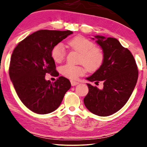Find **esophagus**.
<instances>
[{
	"label": "esophagus",
	"mask_w": 147,
	"mask_h": 147,
	"mask_svg": "<svg viewBox=\"0 0 147 147\" xmlns=\"http://www.w3.org/2000/svg\"><path fill=\"white\" fill-rule=\"evenodd\" d=\"M80 83L78 82H76V81H74V80H71V84L72 86H75L76 85H78V84H79Z\"/></svg>",
	"instance_id": "34e87169"
}]
</instances>
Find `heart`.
Segmentation results:
<instances>
[{"label":"heart","instance_id":"heart-1","mask_svg":"<svg viewBox=\"0 0 147 147\" xmlns=\"http://www.w3.org/2000/svg\"><path fill=\"white\" fill-rule=\"evenodd\" d=\"M67 45L72 50L80 54L79 62L86 69L94 71L99 69L104 62V55L102 50L95 47V44L87 38L77 36L68 41ZM65 56V50L61 43L57 44L51 49V57L56 63L63 61ZM62 75L70 79H76L85 73V67L81 65L66 64L61 67Z\"/></svg>","mask_w":147,"mask_h":147}]
</instances>
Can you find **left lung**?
I'll use <instances>...</instances> for the list:
<instances>
[{
  "instance_id": "obj_1",
  "label": "left lung",
  "mask_w": 147,
  "mask_h": 147,
  "mask_svg": "<svg viewBox=\"0 0 147 147\" xmlns=\"http://www.w3.org/2000/svg\"><path fill=\"white\" fill-rule=\"evenodd\" d=\"M91 39L102 48L104 59L101 67L86 79L102 82L104 86L100 90L87 84L89 92L84 102L92 113L110 116L121 109L131 96L138 80L137 66L130 51L118 39L102 35Z\"/></svg>"
}]
</instances>
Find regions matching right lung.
<instances>
[{
	"label": "right lung",
	"instance_id": "add662e5",
	"mask_svg": "<svg viewBox=\"0 0 147 147\" xmlns=\"http://www.w3.org/2000/svg\"><path fill=\"white\" fill-rule=\"evenodd\" d=\"M73 33L71 31L40 30L23 39L12 54L9 76L18 96L27 108L39 114L55 111L71 88L67 78L45 80L47 73L56 74L51 49Z\"/></svg>",
	"mask_w": 147,
	"mask_h": 147
}]
</instances>
